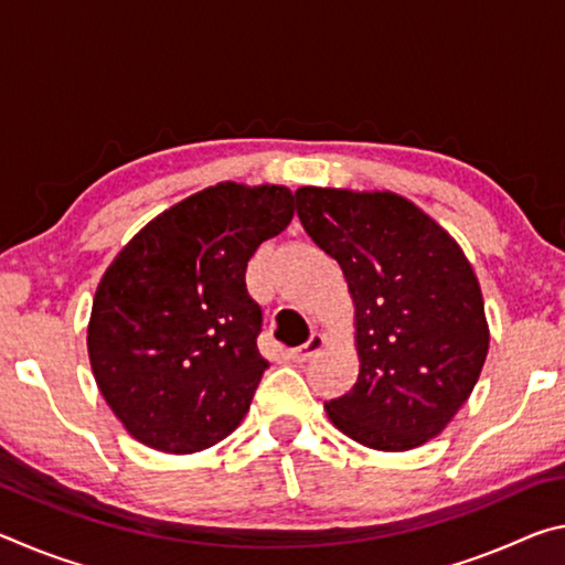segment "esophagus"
<instances>
[{"label": "esophagus", "instance_id": "34e87169", "mask_svg": "<svg viewBox=\"0 0 565 565\" xmlns=\"http://www.w3.org/2000/svg\"><path fill=\"white\" fill-rule=\"evenodd\" d=\"M323 343H327V337H323V333H319V331H313V333H311V339L306 341L303 347H299V349H291V359H294L296 363L309 361L311 356H317V353L323 349Z\"/></svg>", "mask_w": 565, "mask_h": 565}]
</instances>
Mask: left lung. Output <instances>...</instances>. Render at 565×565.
Masks as SVG:
<instances>
[{"label": "left lung", "instance_id": "8db88e82", "mask_svg": "<svg viewBox=\"0 0 565 565\" xmlns=\"http://www.w3.org/2000/svg\"><path fill=\"white\" fill-rule=\"evenodd\" d=\"M296 214L347 276L359 379L327 401L339 431L408 451L444 431L489 353L476 274L454 236L391 191L301 186Z\"/></svg>", "mask_w": 565, "mask_h": 565}]
</instances>
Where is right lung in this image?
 Here are the masks:
<instances>
[{"label":"right lung","instance_id":"1","mask_svg":"<svg viewBox=\"0 0 565 565\" xmlns=\"http://www.w3.org/2000/svg\"><path fill=\"white\" fill-rule=\"evenodd\" d=\"M294 218L286 186H209L141 228L97 286L87 329L104 401L149 448L194 454L242 424L269 369L246 264Z\"/></svg>","mask_w":565,"mask_h":565}]
</instances>
